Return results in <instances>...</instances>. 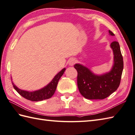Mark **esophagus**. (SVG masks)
Here are the masks:
<instances>
[{
    "mask_svg": "<svg viewBox=\"0 0 135 135\" xmlns=\"http://www.w3.org/2000/svg\"><path fill=\"white\" fill-rule=\"evenodd\" d=\"M76 62V60L74 58L72 59H70L69 61H68V63H69V65H73L75 64V63Z\"/></svg>",
    "mask_w": 135,
    "mask_h": 135,
    "instance_id": "34e87169",
    "label": "esophagus"
}]
</instances>
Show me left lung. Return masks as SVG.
<instances>
[{
  "label": "left lung",
  "instance_id": "8db88e82",
  "mask_svg": "<svg viewBox=\"0 0 135 135\" xmlns=\"http://www.w3.org/2000/svg\"><path fill=\"white\" fill-rule=\"evenodd\" d=\"M109 33L112 36L114 35L111 31H109ZM110 46L114 55V64L110 73L97 76L84 66L79 64L74 65L78 73L77 85L79 92L86 99H105L119 87L124 68L123 57L118 42H113Z\"/></svg>",
  "mask_w": 135,
  "mask_h": 135
}]
</instances>
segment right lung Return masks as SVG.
Returning a JSON list of instances; mask_svg holds the SVG:
<instances>
[{
  "label": "right lung",
  "mask_w": 135,
  "mask_h": 135,
  "mask_svg": "<svg viewBox=\"0 0 135 135\" xmlns=\"http://www.w3.org/2000/svg\"><path fill=\"white\" fill-rule=\"evenodd\" d=\"M65 70V68H64V69H62L60 72L54 76V78L53 79L51 82L49 84L47 85L46 86L42 89L41 90L35 91H27L20 90L18 88L16 87V86L14 85L13 82H12L13 87L16 90L21 96L24 97L25 99L33 102L42 101V100L49 99L53 95L56 91L59 79L63 75Z\"/></svg>",
  "instance_id": "obj_1"
}]
</instances>
